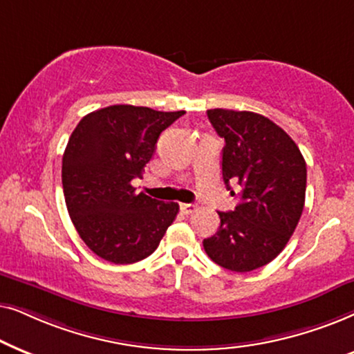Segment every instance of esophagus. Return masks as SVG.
<instances>
[{"instance_id":"1","label":"esophagus","mask_w":354,"mask_h":354,"mask_svg":"<svg viewBox=\"0 0 354 354\" xmlns=\"http://www.w3.org/2000/svg\"><path fill=\"white\" fill-rule=\"evenodd\" d=\"M180 209L185 215H189V214H192V212H196L197 205H194V204H181Z\"/></svg>"}]
</instances>
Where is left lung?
I'll list each match as a JSON object with an SVG mask.
<instances>
[{"label":"left lung","mask_w":354,"mask_h":354,"mask_svg":"<svg viewBox=\"0 0 354 354\" xmlns=\"http://www.w3.org/2000/svg\"><path fill=\"white\" fill-rule=\"evenodd\" d=\"M225 139L221 176L226 189L239 186V204L218 212L220 226L204 239L212 261L232 272H251L283 251L304 209L306 162L280 126L252 111L207 110Z\"/></svg>","instance_id":"8db88e82"}]
</instances>
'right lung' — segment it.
I'll use <instances>...</instances> for the list:
<instances>
[{"label":"right lung","instance_id":"obj_1","mask_svg":"<svg viewBox=\"0 0 354 354\" xmlns=\"http://www.w3.org/2000/svg\"><path fill=\"white\" fill-rule=\"evenodd\" d=\"M186 111L111 105L84 116L63 155L64 201L79 236L98 257L134 263L158 248L180 205L136 192L160 134Z\"/></svg>","mask_w":354,"mask_h":354}]
</instances>
